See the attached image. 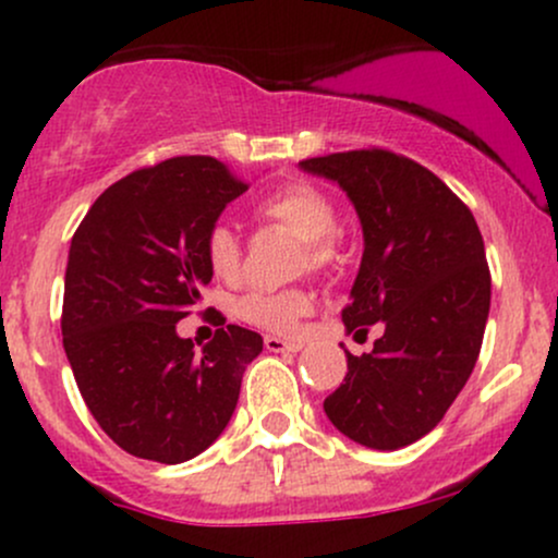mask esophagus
<instances>
[{"instance_id": "1", "label": "esophagus", "mask_w": 558, "mask_h": 558, "mask_svg": "<svg viewBox=\"0 0 558 558\" xmlns=\"http://www.w3.org/2000/svg\"><path fill=\"white\" fill-rule=\"evenodd\" d=\"M265 349L272 351V354H296V351L301 349V343L283 341V338H278V336H267L265 338Z\"/></svg>"}]
</instances>
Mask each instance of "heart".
Instances as JSON below:
<instances>
[{
	"label": "heart",
	"mask_w": 558,
	"mask_h": 558,
	"mask_svg": "<svg viewBox=\"0 0 558 558\" xmlns=\"http://www.w3.org/2000/svg\"><path fill=\"white\" fill-rule=\"evenodd\" d=\"M259 220L275 222L291 230L304 241L306 257L304 265L325 267L336 254V228L338 209L336 202L325 194L323 189L310 181H293L280 185L278 191L267 194L257 204ZM204 257H207L209 270L215 278L233 280L241 270V239L228 222H217L209 228L204 239ZM312 301L299 288H286V291H248L235 301V315L257 328L272 332H291L301 317L310 312Z\"/></svg>",
	"instance_id": "1"
}]
</instances>
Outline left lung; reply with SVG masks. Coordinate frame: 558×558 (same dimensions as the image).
<instances>
[{
    "instance_id": "obj_1",
    "label": "left lung",
    "mask_w": 558,
    "mask_h": 558,
    "mask_svg": "<svg viewBox=\"0 0 558 558\" xmlns=\"http://www.w3.org/2000/svg\"><path fill=\"white\" fill-rule=\"evenodd\" d=\"M299 168L341 185L360 217L345 330L386 328L369 354L343 345L349 373L325 414L354 444L396 451L444 420L475 369L490 312L483 235L462 198L407 157L360 149Z\"/></svg>"
}]
</instances>
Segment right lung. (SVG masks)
<instances>
[{"label":"right lung","mask_w":558,"mask_h":558,"mask_svg":"<svg viewBox=\"0 0 558 558\" xmlns=\"http://www.w3.org/2000/svg\"><path fill=\"white\" fill-rule=\"evenodd\" d=\"M248 185L213 157H172L112 183L70 241L62 343L88 412L123 451L198 457L226 430L262 336L228 325L202 351L178 323L213 270L204 239Z\"/></svg>","instance_id":"1"}]
</instances>
